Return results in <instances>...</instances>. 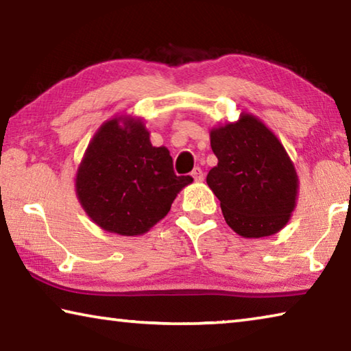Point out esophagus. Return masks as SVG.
I'll use <instances>...</instances> for the list:
<instances>
[{
	"label": "esophagus",
	"instance_id": "obj_1",
	"mask_svg": "<svg viewBox=\"0 0 351 351\" xmlns=\"http://www.w3.org/2000/svg\"><path fill=\"white\" fill-rule=\"evenodd\" d=\"M192 176H193V180H195V181H198V182H201V181L204 180V173H203V170H201L199 167L193 169V171H192Z\"/></svg>",
	"mask_w": 351,
	"mask_h": 351
}]
</instances>
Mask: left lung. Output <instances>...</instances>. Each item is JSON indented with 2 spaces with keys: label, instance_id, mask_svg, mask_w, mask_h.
I'll list each match as a JSON object with an SVG mask.
<instances>
[{
  "label": "left lung",
  "instance_id": "left-lung-1",
  "mask_svg": "<svg viewBox=\"0 0 351 351\" xmlns=\"http://www.w3.org/2000/svg\"><path fill=\"white\" fill-rule=\"evenodd\" d=\"M210 147L218 164L206 181L229 228L245 239L280 232L299 197V176L280 139L241 111L239 121L210 128Z\"/></svg>",
  "mask_w": 351,
  "mask_h": 351
}]
</instances>
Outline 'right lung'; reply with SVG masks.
<instances>
[{
	"instance_id": "add662e5",
	"label": "right lung",
	"mask_w": 351,
	"mask_h": 351,
	"mask_svg": "<svg viewBox=\"0 0 351 351\" xmlns=\"http://www.w3.org/2000/svg\"><path fill=\"white\" fill-rule=\"evenodd\" d=\"M192 176H176L167 147H153L144 119L105 121L88 144L75 173L82 209L105 232L138 237L167 215Z\"/></svg>"
}]
</instances>
